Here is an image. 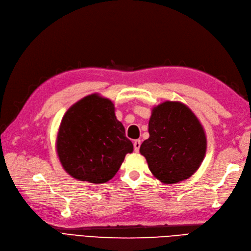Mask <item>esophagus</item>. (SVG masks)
I'll use <instances>...</instances> for the list:
<instances>
[{"instance_id": "esophagus-1", "label": "esophagus", "mask_w": 251, "mask_h": 251, "mask_svg": "<svg viewBox=\"0 0 251 251\" xmlns=\"http://www.w3.org/2000/svg\"><path fill=\"white\" fill-rule=\"evenodd\" d=\"M133 147H134V151L135 152H139L140 147H141V141L140 140H135L133 142Z\"/></svg>"}]
</instances>
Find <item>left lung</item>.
I'll use <instances>...</instances> for the list:
<instances>
[{
  "instance_id": "obj_1",
  "label": "left lung",
  "mask_w": 251,
  "mask_h": 251,
  "mask_svg": "<svg viewBox=\"0 0 251 251\" xmlns=\"http://www.w3.org/2000/svg\"><path fill=\"white\" fill-rule=\"evenodd\" d=\"M149 139L140 152L154 177L171 184L190 178L206 153V135L195 114L179 101L154 106L149 120Z\"/></svg>"
}]
</instances>
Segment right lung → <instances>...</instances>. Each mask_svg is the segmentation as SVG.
I'll list each match as a JSON object with an SVG mask.
<instances>
[{"label":"right lung","mask_w":251,"mask_h":251,"mask_svg":"<svg viewBox=\"0 0 251 251\" xmlns=\"http://www.w3.org/2000/svg\"><path fill=\"white\" fill-rule=\"evenodd\" d=\"M132 151L133 145L116 117L114 103L99 94L73 104L56 136V152L62 168L81 181L107 182Z\"/></svg>","instance_id":"1"}]
</instances>
